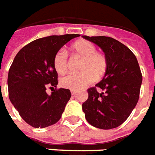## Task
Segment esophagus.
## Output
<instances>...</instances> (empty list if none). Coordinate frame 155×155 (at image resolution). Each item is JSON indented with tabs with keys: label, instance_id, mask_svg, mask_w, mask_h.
<instances>
[{
	"label": "esophagus",
	"instance_id": "obj_1",
	"mask_svg": "<svg viewBox=\"0 0 155 155\" xmlns=\"http://www.w3.org/2000/svg\"><path fill=\"white\" fill-rule=\"evenodd\" d=\"M76 91H75V90H71V94L72 95H75L76 94Z\"/></svg>",
	"mask_w": 155,
	"mask_h": 155
}]
</instances>
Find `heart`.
I'll return each mask as SVG.
<instances>
[{
	"mask_svg": "<svg viewBox=\"0 0 155 155\" xmlns=\"http://www.w3.org/2000/svg\"><path fill=\"white\" fill-rule=\"evenodd\" d=\"M76 54L83 58L80 65L81 73L70 74L60 79L61 85L72 90H81L105 74L107 70V59L97 47L89 41L80 40L71 47ZM54 66L59 74H65L68 68V54L65 49H59L54 58Z\"/></svg>",
	"mask_w": 155,
	"mask_h": 155,
	"instance_id": "1",
	"label": "heart"
}]
</instances>
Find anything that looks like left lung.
Listing matches in <instances>:
<instances>
[{
	"label": "left lung",
	"mask_w": 155,
	"mask_h": 155,
	"mask_svg": "<svg viewBox=\"0 0 155 155\" xmlns=\"http://www.w3.org/2000/svg\"><path fill=\"white\" fill-rule=\"evenodd\" d=\"M82 38L97 45L107 59L103 78L88 90L82 104L87 122L102 130L116 128L128 118L138 103L142 76L135 55L125 45L112 38L98 36Z\"/></svg>",
	"instance_id": "1"
}]
</instances>
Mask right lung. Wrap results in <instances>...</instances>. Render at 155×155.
<instances>
[{
    "label": "right lung",
    "mask_w": 155,
    "mask_h": 155,
    "mask_svg": "<svg viewBox=\"0 0 155 155\" xmlns=\"http://www.w3.org/2000/svg\"><path fill=\"white\" fill-rule=\"evenodd\" d=\"M79 34L49 36L26 45L15 57L8 70V97L20 116L34 128L55 124L64 112L71 93L57 90L58 73L54 66L57 52ZM55 87L49 95L46 88Z\"/></svg>",
    "instance_id": "obj_1"
}]
</instances>
